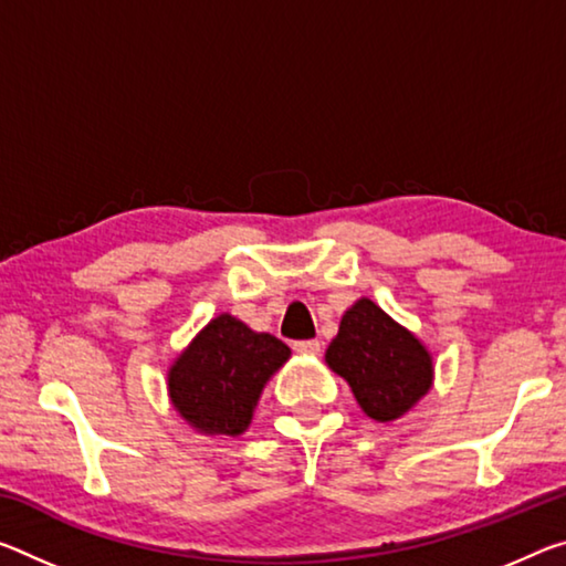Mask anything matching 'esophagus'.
Returning a JSON list of instances; mask_svg holds the SVG:
<instances>
[{
    "label": "esophagus",
    "mask_w": 566,
    "mask_h": 566,
    "mask_svg": "<svg viewBox=\"0 0 566 566\" xmlns=\"http://www.w3.org/2000/svg\"><path fill=\"white\" fill-rule=\"evenodd\" d=\"M319 347V339H300V343H294V349H297L300 355H317Z\"/></svg>",
    "instance_id": "1"
}]
</instances>
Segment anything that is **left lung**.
<instances>
[{"label":"left lung","instance_id":"obj_1","mask_svg":"<svg viewBox=\"0 0 566 566\" xmlns=\"http://www.w3.org/2000/svg\"><path fill=\"white\" fill-rule=\"evenodd\" d=\"M325 360L349 382L367 416L380 423L406 416L433 382L428 349L370 300L345 312Z\"/></svg>","mask_w":566,"mask_h":566}]
</instances>
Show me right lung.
I'll return each instance as SVG.
<instances>
[{
  "mask_svg": "<svg viewBox=\"0 0 566 566\" xmlns=\"http://www.w3.org/2000/svg\"><path fill=\"white\" fill-rule=\"evenodd\" d=\"M286 357L290 347L282 339L219 315L170 367V400L201 433L239 436L251 423L269 375L280 370Z\"/></svg>",
  "mask_w": 566,
  "mask_h": 566,
  "instance_id": "add662e5",
  "label": "right lung"
}]
</instances>
